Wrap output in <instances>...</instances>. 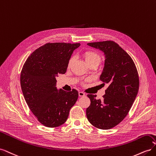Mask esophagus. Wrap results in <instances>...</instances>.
<instances>
[{
  "mask_svg": "<svg viewBox=\"0 0 156 156\" xmlns=\"http://www.w3.org/2000/svg\"><path fill=\"white\" fill-rule=\"evenodd\" d=\"M79 96L80 97H83V96H85V94H84V93L83 92H79Z\"/></svg>",
  "mask_w": 156,
  "mask_h": 156,
  "instance_id": "obj_1",
  "label": "esophagus"
}]
</instances>
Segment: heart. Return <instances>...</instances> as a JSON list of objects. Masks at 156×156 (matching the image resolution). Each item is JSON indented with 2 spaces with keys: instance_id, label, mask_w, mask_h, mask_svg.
Returning a JSON list of instances; mask_svg holds the SVG:
<instances>
[{
  "instance_id": "heart-1",
  "label": "heart",
  "mask_w": 156,
  "mask_h": 156,
  "mask_svg": "<svg viewBox=\"0 0 156 156\" xmlns=\"http://www.w3.org/2000/svg\"><path fill=\"white\" fill-rule=\"evenodd\" d=\"M83 56L87 64H89L92 62H97V63H100V60H101V57L100 55H99L97 52L92 51V50H89V51H84L83 53ZM74 60L73 57L70 58V59L68 61V67H69L71 65H72L73 61Z\"/></svg>"
}]
</instances>
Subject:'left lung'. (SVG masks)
<instances>
[{"instance_id": "1", "label": "left lung", "mask_w": 156, "mask_h": 156, "mask_svg": "<svg viewBox=\"0 0 156 156\" xmlns=\"http://www.w3.org/2000/svg\"><path fill=\"white\" fill-rule=\"evenodd\" d=\"M87 45L104 53L105 64L100 79L108 85L102 100H96V95H87L90 100L86 111L87 119L98 129H111L124 119L137 95V69L131 56L115 41L92 42Z\"/></svg>"}]
</instances>
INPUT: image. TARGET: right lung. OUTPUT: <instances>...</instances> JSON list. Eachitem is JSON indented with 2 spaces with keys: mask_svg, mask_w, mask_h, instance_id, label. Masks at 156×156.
Returning a JSON list of instances; mask_svg holds the SVG:
<instances>
[{
  "mask_svg": "<svg viewBox=\"0 0 156 156\" xmlns=\"http://www.w3.org/2000/svg\"><path fill=\"white\" fill-rule=\"evenodd\" d=\"M79 44L48 43L36 49L23 65L20 83L28 106L41 124L58 127L67 120L77 101L75 89L66 92L56 87V77L64 74Z\"/></svg>",
  "mask_w": 156,
  "mask_h": 156,
  "instance_id": "add662e5",
  "label": "right lung"
}]
</instances>
